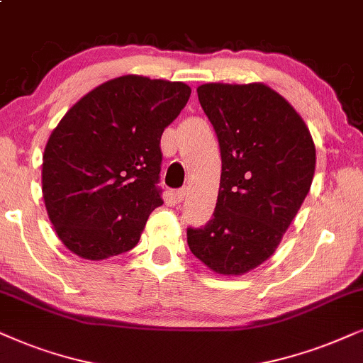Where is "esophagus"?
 Listing matches in <instances>:
<instances>
[{
	"mask_svg": "<svg viewBox=\"0 0 363 363\" xmlns=\"http://www.w3.org/2000/svg\"><path fill=\"white\" fill-rule=\"evenodd\" d=\"M186 194H187V187H181V189H177V191H176V199H177V202L184 201Z\"/></svg>",
	"mask_w": 363,
	"mask_h": 363,
	"instance_id": "34e87169",
	"label": "esophagus"
}]
</instances>
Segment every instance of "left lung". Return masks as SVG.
Wrapping results in <instances>:
<instances>
[{
	"label": "left lung",
	"instance_id": "1",
	"mask_svg": "<svg viewBox=\"0 0 363 363\" xmlns=\"http://www.w3.org/2000/svg\"><path fill=\"white\" fill-rule=\"evenodd\" d=\"M199 103L219 139L212 219L187 229L191 252L220 275H242L275 252L311 191L315 144L301 114L262 83H207Z\"/></svg>",
	"mask_w": 363,
	"mask_h": 363
}]
</instances>
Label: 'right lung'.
<instances>
[{
  "mask_svg": "<svg viewBox=\"0 0 363 363\" xmlns=\"http://www.w3.org/2000/svg\"><path fill=\"white\" fill-rule=\"evenodd\" d=\"M189 96L179 81L125 74L62 116L43 154L41 181L51 224L72 254L103 260L139 242L162 206L161 136Z\"/></svg>",
  "mask_w": 363,
  "mask_h": 363,
  "instance_id": "1",
  "label": "right lung"
}]
</instances>
